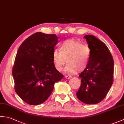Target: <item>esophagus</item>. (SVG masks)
Listing matches in <instances>:
<instances>
[{
  "instance_id": "1",
  "label": "esophagus",
  "mask_w": 124,
  "mask_h": 124,
  "mask_svg": "<svg viewBox=\"0 0 124 124\" xmlns=\"http://www.w3.org/2000/svg\"><path fill=\"white\" fill-rule=\"evenodd\" d=\"M65 78L66 79H70L72 78L71 76H65Z\"/></svg>"
}]
</instances>
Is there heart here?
Wrapping results in <instances>:
<instances>
[{"label": "heart", "mask_w": 124, "mask_h": 124, "mask_svg": "<svg viewBox=\"0 0 124 124\" xmlns=\"http://www.w3.org/2000/svg\"><path fill=\"white\" fill-rule=\"evenodd\" d=\"M59 51L53 53L54 67L58 71H62L67 62L64 70L68 73L81 72L87 68L89 63L90 49L88 46L74 39L66 40L60 45Z\"/></svg>", "instance_id": "heart-1"}]
</instances>
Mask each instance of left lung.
<instances>
[{
  "label": "left lung",
  "instance_id": "1",
  "mask_svg": "<svg viewBox=\"0 0 124 124\" xmlns=\"http://www.w3.org/2000/svg\"><path fill=\"white\" fill-rule=\"evenodd\" d=\"M83 38L90 49V55L87 68L79 76L81 84L76 94L83 103L96 104L105 98L113 85L114 60L104 43L91 35Z\"/></svg>",
  "mask_w": 124,
  "mask_h": 124
}]
</instances>
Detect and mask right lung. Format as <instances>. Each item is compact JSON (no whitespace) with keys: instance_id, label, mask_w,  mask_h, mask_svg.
I'll return each mask as SVG.
<instances>
[{"instance_id":"add662e5","label":"right lung","mask_w":124,"mask_h":124,"mask_svg":"<svg viewBox=\"0 0 124 124\" xmlns=\"http://www.w3.org/2000/svg\"><path fill=\"white\" fill-rule=\"evenodd\" d=\"M58 39L55 34L37 32L18 48L12 72L15 90L28 104L37 105L45 101L55 83L63 78L54 67L52 58Z\"/></svg>"}]
</instances>
